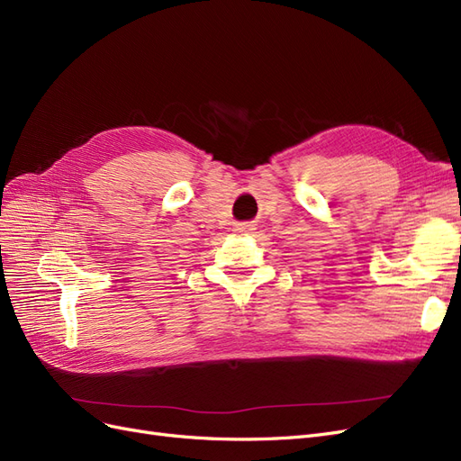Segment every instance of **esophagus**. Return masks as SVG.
<instances>
[{"instance_id":"34e87169","label":"esophagus","mask_w":461,"mask_h":461,"mask_svg":"<svg viewBox=\"0 0 461 461\" xmlns=\"http://www.w3.org/2000/svg\"><path fill=\"white\" fill-rule=\"evenodd\" d=\"M250 231V226H247V224H240L235 228V233H240V235H247Z\"/></svg>"}]
</instances>
